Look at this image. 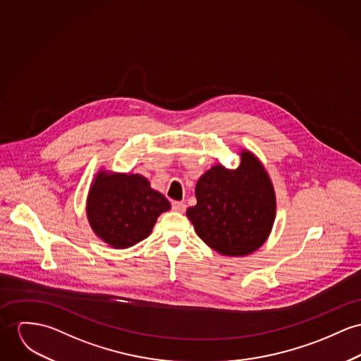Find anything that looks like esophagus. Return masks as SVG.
I'll return each mask as SVG.
<instances>
[{"label":"esophagus","instance_id":"34e87169","mask_svg":"<svg viewBox=\"0 0 361 361\" xmlns=\"http://www.w3.org/2000/svg\"><path fill=\"white\" fill-rule=\"evenodd\" d=\"M171 207H173V210H176V212L184 213V212H185V209H187V204H185L184 202H178V200H174V202L171 203Z\"/></svg>","mask_w":361,"mask_h":361}]
</instances>
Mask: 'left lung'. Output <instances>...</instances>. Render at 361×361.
Here are the masks:
<instances>
[{
	"mask_svg": "<svg viewBox=\"0 0 361 361\" xmlns=\"http://www.w3.org/2000/svg\"><path fill=\"white\" fill-rule=\"evenodd\" d=\"M233 170L216 165L196 183L197 203L187 210L196 235L228 257H243L268 239L275 217L274 184L259 159L247 149L240 152Z\"/></svg>",
	"mask_w": 361,
	"mask_h": 361,
	"instance_id": "obj_1",
	"label": "left lung"
}]
</instances>
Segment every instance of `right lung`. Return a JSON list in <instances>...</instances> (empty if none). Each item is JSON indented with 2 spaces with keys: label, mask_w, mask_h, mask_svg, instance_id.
<instances>
[{
  "label": "right lung",
  "mask_w": 361,
  "mask_h": 361,
  "mask_svg": "<svg viewBox=\"0 0 361 361\" xmlns=\"http://www.w3.org/2000/svg\"><path fill=\"white\" fill-rule=\"evenodd\" d=\"M170 209L141 174L100 170L89 190L86 216L93 232L112 249H128L149 236L158 217Z\"/></svg>",
  "instance_id": "right-lung-1"
}]
</instances>
